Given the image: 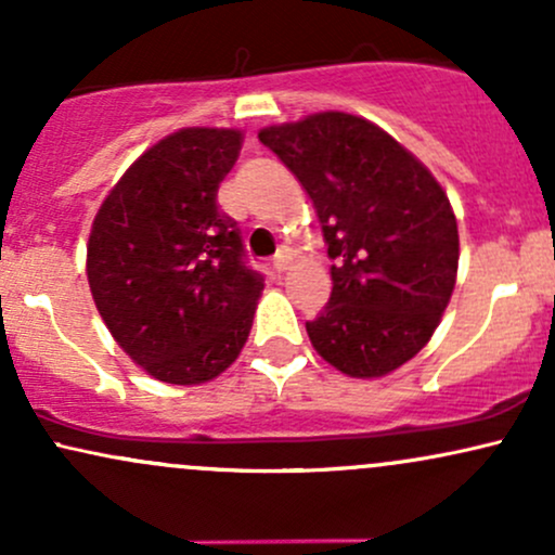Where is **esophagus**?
I'll list each match as a JSON object with an SVG mask.
<instances>
[{"instance_id": "obj_1", "label": "esophagus", "mask_w": 555, "mask_h": 555, "mask_svg": "<svg viewBox=\"0 0 555 555\" xmlns=\"http://www.w3.org/2000/svg\"><path fill=\"white\" fill-rule=\"evenodd\" d=\"M286 266H289V256H286V253H279V256L273 258V269H276V273H284Z\"/></svg>"}]
</instances>
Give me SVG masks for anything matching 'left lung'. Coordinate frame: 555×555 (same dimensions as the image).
<instances>
[{
  "mask_svg": "<svg viewBox=\"0 0 555 555\" xmlns=\"http://www.w3.org/2000/svg\"><path fill=\"white\" fill-rule=\"evenodd\" d=\"M313 201L328 245V305L305 323L315 352L352 378L412 360L456 284L460 232L446 190L386 130L347 112L263 127Z\"/></svg>",
  "mask_w": 555,
  "mask_h": 555,
  "instance_id": "left-lung-1",
  "label": "left lung"
}]
</instances>
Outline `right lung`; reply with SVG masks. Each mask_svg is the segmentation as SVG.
Listing matches in <instances>:
<instances>
[{
	"instance_id": "add662e5",
	"label": "right lung",
	"mask_w": 555,
	"mask_h": 555,
	"mask_svg": "<svg viewBox=\"0 0 555 555\" xmlns=\"http://www.w3.org/2000/svg\"><path fill=\"white\" fill-rule=\"evenodd\" d=\"M242 132L184 127L119 177L88 237V284L114 341L156 380L197 386L245 347L263 276L216 206Z\"/></svg>"
}]
</instances>
